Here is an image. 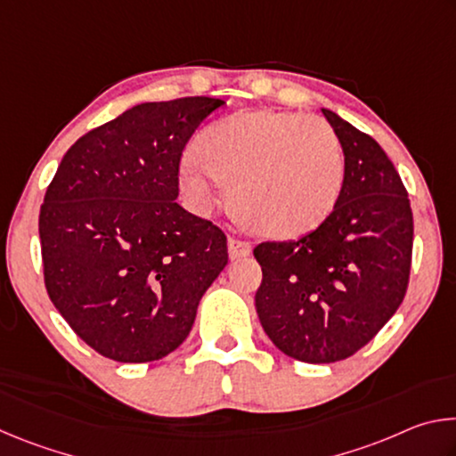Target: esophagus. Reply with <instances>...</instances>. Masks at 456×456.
Instances as JSON below:
<instances>
[{
	"label": "esophagus",
	"instance_id": "esophagus-1",
	"mask_svg": "<svg viewBox=\"0 0 456 456\" xmlns=\"http://www.w3.org/2000/svg\"><path fill=\"white\" fill-rule=\"evenodd\" d=\"M229 257L231 259H241L247 257L251 253V243L243 241V239L237 237H229Z\"/></svg>",
	"mask_w": 456,
	"mask_h": 456
}]
</instances>
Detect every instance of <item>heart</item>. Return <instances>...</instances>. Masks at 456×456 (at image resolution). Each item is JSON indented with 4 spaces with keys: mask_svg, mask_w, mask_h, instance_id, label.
<instances>
[{
    "mask_svg": "<svg viewBox=\"0 0 456 456\" xmlns=\"http://www.w3.org/2000/svg\"><path fill=\"white\" fill-rule=\"evenodd\" d=\"M184 163L181 189L209 205L213 183L229 187L243 221L275 239L318 229L344 189L342 142L326 120L293 112L253 110L200 130Z\"/></svg>",
    "mask_w": 456,
    "mask_h": 456,
    "instance_id": "b5f03b06",
    "label": "heart"
}]
</instances>
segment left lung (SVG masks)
<instances>
[{
	"label": "left lung",
	"instance_id": "8db88e82",
	"mask_svg": "<svg viewBox=\"0 0 456 456\" xmlns=\"http://www.w3.org/2000/svg\"><path fill=\"white\" fill-rule=\"evenodd\" d=\"M322 112L346 160L336 209L297 241L253 249L264 272L256 293L261 326L283 354L307 364L354 356L395 315L406 296L414 237L408 192L382 146Z\"/></svg>",
	"mask_w": 456,
	"mask_h": 456
}]
</instances>
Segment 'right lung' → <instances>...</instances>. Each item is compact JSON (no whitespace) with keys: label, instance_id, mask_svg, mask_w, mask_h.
I'll list each match as a JSON object with an SVG mask.
<instances>
[{"label":"right lung","instance_id":"obj_1","mask_svg":"<svg viewBox=\"0 0 456 456\" xmlns=\"http://www.w3.org/2000/svg\"><path fill=\"white\" fill-rule=\"evenodd\" d=\"M209 96L133 106L76 141L40 209L44 283L61 318L100 356L141 364L179 348L227 237L176 203L181 157Z\"/></svg>","mask_w":456,"mask_h":456}]
</instances>
